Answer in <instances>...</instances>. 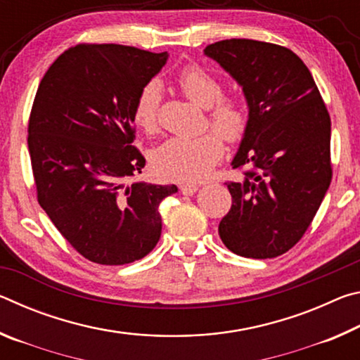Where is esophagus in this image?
Here are the masks:
<instances>
[{"mask_svg": "<svg viewBox=\"0 0 360 360\" xmlns=\"http://www.w3.org/2000/svg\"><path fill=\"white\" fill-rule=\"evenodd\" d=\"M197 191H198V186L197 184H182L181 186L182 195H193Z\"/></svg>", "mask_w": 360, "mask_h": 360, "instance_id": "1", "label": "esophagus"}]
</instances>
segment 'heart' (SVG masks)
Segmentation results:
<instances>
[{
    "label": "heart",
    "mask_w": 360,
    "mask_h": 360,
    "mask_svg": "<svg viewBox=\"0 0 360 360\" xmlns=\"http://www.w3.org/2000/svg\"><path fill=\"white\" fill-rule=\"evenodd\" d=\"M178 85L193 105L210 109V124L224 139L238 141L245 135L246 108L238 98L222 96V84L217 77L197 65H191L179 72ZM158 106L160 85L150 81L139 90L133 103V120L146 133H155L158 129ZM222 154V139L217 133L210 131L193 139H169L154 150L150 163L154 172L163 179L195 182L210 174Z\"/></svg>",
    "instance_id": "b5f03b06"
}]
</instances>
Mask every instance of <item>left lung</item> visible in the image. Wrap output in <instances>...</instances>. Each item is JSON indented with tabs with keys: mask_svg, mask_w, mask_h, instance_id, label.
<instances>
[{
	"mask_svg": "<svg viewBox=\"0 0 360 360\" xmlns=\"http://www.w3.org/2000/svg\"><path fill=\"white\" fill-rule=\"evenodd\" d=\"M243 87L249 119L225 182L231 208L219 235L231 252L271 259L295 246L332 181L330 117L311 72L288 47L254 39L206 46Z\"/></svg>",
	"mask_w": 360,
	"mask_h": 360,
	"instance_id": "left-lung-1",
	"label": "left lung"
}]
</instances>
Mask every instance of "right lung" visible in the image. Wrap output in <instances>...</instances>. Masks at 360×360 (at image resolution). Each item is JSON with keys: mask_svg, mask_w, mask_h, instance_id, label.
Instances as JSON below:
<instances>
[{"mask_svg": "<svg viewBox=\"0 0 360 360\" xmlns=\"http://www.w3.org/2000/svg\"><path fill=\"white\" fill-rule=\"evenodd\" d=\"M168 53L79 44L42 77L28 122L38 202L65 240L100 265L143 259L160 240L158 205L178 187L127 181L146 165L133 103Z\"/></svg>", "mask_w": 360, "mask_h": 360, "instance_id": "right-lung-1", "label": "right lung"}]
</instances>
